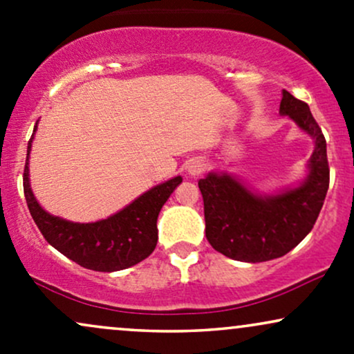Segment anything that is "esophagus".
<instances>
[{"mask_svg":"<svg viewBox=\"0 0 354 354\" xmlns=\"http://www.w3.org/2000/svg\"><path fill=\"white\" fill-rule=\"evenodd\" d=\"M207 169V164L203 162L202 159H192L189 162V165H187V170H189L190 176H202L203 172H205Z\"/></svg>","mask_w":354,"mask_h":354,"instance_id":"34e87169","label":"esophagus"}]
</instances>
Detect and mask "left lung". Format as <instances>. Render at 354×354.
I'll return each mask as SVG.
<instances>
[{
  "mask_svg": "<svg viewBox=\"0 0 354 354\" xmlns=\"http://www.w3.org/2000/svg\"><path fill=\"white\" fill-rule=\"evenodd\" d=\"M280 114L290 115L315 139L305 184L275 197H259L230 176L198 180L205 235L215 250L240 261H268L293 250L317 222L330 185L326 140L308 104L283 91Z\"/></svg>",
  "mask_w": 354,
  "mask_h": 354,
  "instance_id": "obj_1",
  "label": "left lung"
}]
</instances>
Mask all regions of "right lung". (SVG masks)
Masks as SVG:
<instances>
[{
	"instance_id": "obj_1",
	"label": "right lung",
	"mask_w": 354,
	"mask_h": 354,
	"mask_svg": "<svg viewBox=\"0 0 354 354\" xmlns=\"http://www.w3.org/2000/svg\"><path fill=\"white\" fill-rule=\"evenodd\" d=\"M31 140L28 144L23 189L29 214L46 242L69 260L94 272H118L151 255L157 245L159 212L182 182V177H174L153 187L109 218L94 223H73L44 212L29 189L28 159Z\"/></svg>"
}]
</instances>
